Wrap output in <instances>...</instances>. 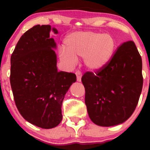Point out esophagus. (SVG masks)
Returning a JSON list of instances; mask_svg holds the SVG:
<instances>
[{"instance_id":"1","label":"esophagus","mask_w":150,"mask_h":150,"mask_svg":"<svg viewBox=\"0 0 150 150\" xmlns=\"http://www.w3.org/2000/svg\"><path fill=\"white\" fill-rule=\"evenodd\" d=\"M76 79L78 82H81V77H82V74L81 72L80 71H76Z\"/></svg>"}]
</instances>
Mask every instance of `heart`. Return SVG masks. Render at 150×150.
I'll list each match as a JSON object with an SVG mask.
<instances>
[{"label": "heart", "instance_id": "1", "mask_svg": "<svg viewBox=\"0 0 150 150\" xmlns=\"http://www.w3.org/2000/svg\"><path fill=\"white\" fill-rule=\"evenodd\" d=\"M63 48L59 51L63 65L71 69L77 57H83L84 64L90 71L101 70L110 61L115 49V41L109 35L91 31L71 33L65 38Z\"/></svg>", "mask_w": 150, "mask_h": 150}]
</instances>
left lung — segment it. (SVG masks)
<instances>
[{
    "instance_id": "obj_1",
    "label": "left lung",
    "mask_w": 150,
    "mask_h": 150,
    "mask_svg": "<svg viewBox=\"0 0 150 150\" xmlns=\"http://www.w3.org/2000/svg\"><path fill=\"white\" fill-rule=\"evenodd\" d=\"M95 73L87 71L81 79L90 119L100 126L122 124L134 111L143 87L142 59L134 43H123Z\"/></svg>"
}]
</instances>
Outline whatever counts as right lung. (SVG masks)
<instances>
[{
  "mask_svg": "<svg viewBox=\"0 0 150 150\" xmlns=\"http://www.w3.org/2000/svg\"><path fill=\"white\" fill-rule=\"evenodd\" d=\"M50 25H36L24 33L11 57L10 83L16 105L27 122L44 129L54 128L63 117L65 93L76 81L74 73L58 71L57 44Z\"/></svg>",
  "mask_w": 150,
  "mask_h": 150,
  "instance_id": "right-lung-1",
  "label": "right lung"
}]
</instances>
